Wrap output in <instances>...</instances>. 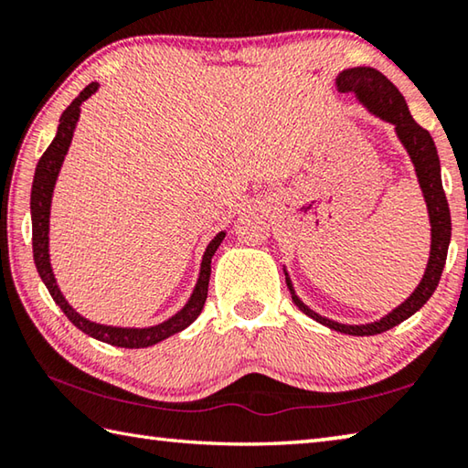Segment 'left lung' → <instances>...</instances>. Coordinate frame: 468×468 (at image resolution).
Instances as JSON below:
<instances>
[{
  "instance_id": "8db88e82",
  "label": "left lung",
  "mask_w": 468,
  "mask_h": 468,
  "mask_svg": "<svg viewBox=\"0 0 468 468\" xmlns=\"http://www.w3.org/2000/svg\"><path fill=\"white\" fill-rule=\"evenodd\" d=\"M336 90L353 92L355 99H357L371 115H376L378 120L394 125L396 138H399L400 144L405 146L410 163H413L415 167L419 187H421L423 192L427 217H430V227H431L430 258H427L423 279L419 281L415 291L410 292V295L402 301L399 307H394L392 312H388L379 320L367 322V324H343V322L330 320L326 315H320L318 312H314L310 305H305L303 301L299 299L295 287H292L291 282V276L287 272V266H282V272H284V281H287V287L291 291L292 303H295L305 315H310L312 320L320 322L322 326H326L330 330L343 332V335L371 336V335H379V332H386L394 326H399L400 322H405L415 312L421 310V307L427 303V299L433 295V291L440 282L443 264H446L450 235H452V220H450L448 200L441 187L440 156H438V150H435L431 133L423 130L421 125L413 120V115H410V111L407 107V101L399 92V89H396V86L388 80L382 72H378L376 68L359 66V68H346L336 76Z\"/></svg>"
}]
</instances>
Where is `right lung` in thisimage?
I'll return each instance as SVG.
<instances>
[{
  "label": "right lung",
  "instance_id": "1",
  "mask_svg": "<svg viewBox=\"0 0 468 468\" xmlns=\"http://www.w3.org/2000/svg\"><path fill=\"white\" fill-rule=\"evenodd\" d=\"M99 82H90L86 89L78 94L66 111L59 117L58 133H55L49 148L45 150L41 161L37 163L33 189H30V218H33V256L37 272L45 282L47 291L53 297L55 303L61 307V312L68 315V320L74 324L78 330H82L84 335L101 340V343L122 346V348H146L153 346L161 340L177 335L184 328H187L197 315L202 314L206 295H208V282H210V262L215 256L218 245L223 243L227 231L217 233L215 239L206 245V251L200 262V274H197L196 287L192 295L186 301V305L181 307L165 322H158L154 326L144 328H133V326H111V324H99L89 318H84L82 314H78L69 301L63 297V292L58 284V279L53 274L51 266V253H49V223H51V200H53V189L58 184L61 165L66 161V154L72 144L74 132L78 120H80V107L86 99H90L94 92L99 90Z\"/></svg>",
  "mask_w": 468,
  "mask_h": 468
}]
</instances>
